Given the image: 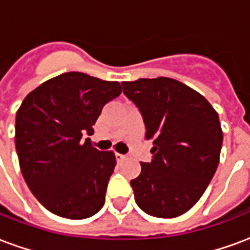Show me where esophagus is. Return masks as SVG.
Here are the masks:
<instances>
[{
  "instance_id": "1",
  "label": "esophagus",
  "mask_w": 250,
  "mask_h": 250,
  "mask_svg": "<svg viewBox=\"0 0 250 250\" xmlns=\"http://www.w3.org/2000/svg\"><path fill=\"white\" fill-rule=\"evenodd\" d=\"M115 158H116V161H118V162H122L123 159H125V155H123V154H119V152H116V154H115Z\"/></svg>"
}]
</instances>
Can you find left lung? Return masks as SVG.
<instances>
[{"mask_svg": "<svg viewBox=\"0 0 250 250\" xmlns=\"http://www.w3.org/2000/svg\"><path fill=\"white\" fill-rule=\"evenodd\" d=\"M123 93L142 114L151 162L131 181L145 213L173 218L198 202L214 175L222 147L215 109L184 83L168 77L123 82Z\"/></svg>", "mask_w": 250, "mask_h": 250, "instance_id": "1", "label": "left lung"}]
</instances>
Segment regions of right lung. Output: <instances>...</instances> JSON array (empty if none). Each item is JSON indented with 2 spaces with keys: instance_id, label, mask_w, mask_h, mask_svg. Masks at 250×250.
<instances>
[{
  "instance_id": "1",
  "label": "right lung",
  "mask_w": 250,
  "mask_h": 250,
  "mask_svg": "<svg viewBox=\"0 0 250 250\" xmlns=\"http://www.w3.org/2000/svg\"><path fill=\"white\" fill-rule=\"evenodd\" d=\"M118 82L66 72L42 83L16 115V150L25 182L45 209L69 220L96 214L105 202L116 158L89 138L105 104L118 98Z\"/></svg>"
}]
</instances>
